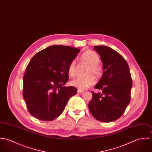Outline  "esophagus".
I'll return each instance as SVG.
<instances>
[{
	"mask_svg": "<svg viewBox=\"0 0 152 152\" xmlns=\"http://www.w3.org/2000/svg\"><path fill=\"white\" fill-rule=\"evenodd\" d=\"M77 92H78V93H83V92H84V91L83 90H81V89H78V91H77Z\"/></svg>",
	"mask_w": 152,
	"mask_h": 152,
	"instance_id": "obj_1",
	"label": "esophagus"
}]
</instances>
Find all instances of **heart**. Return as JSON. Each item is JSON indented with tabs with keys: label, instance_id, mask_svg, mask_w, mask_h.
<instances>
[{
	"label": "heart",
	"instance_id": "heart-1",
	"mask_svg": "<svg viewBox=\"0 0 152 152\" xmlns=\"http://www.w3.org/2000/svg\"><path fill=\"white\" fill-rule=\"evenodd\" d=\"M82 63L89 65L87 75L93 74L96 77H99L102 74V69L98 65L99 63V57L95 51L88 50L84 53L80 57ZM75 62H71L68 68V74L71 77L75 75ZM95 83L94 76L89 75L84 78H77L70 82V84L81 90L87 89L89 87L93 86Z\"/></svg>",
	"mask_w": 152,
	"mask_h": 152
}]
</instances>
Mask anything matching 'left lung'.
Wrapping results in <instances>:
<instances>
[{"label":"left lung","mask_w":152,"mask_h":152,"mask_svg":"<svg viewBox=\"0 0 152 152\" xmlns=\"http://www.w3.org/2000/svg\"><path fill=\"white\" fill-rule=\"evenodd\" d=\"M100 56L103 64V74L95 86L101 90L91 92L92 98L88 108L97 120L110 122L119 118L130 101L132 80L129 65L116 51L105 45L94 48Z\"/></svg>","instance_id":"1"}]
</instances>
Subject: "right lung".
<instances>
[{"label": "right lung", "instance_id": "right-lung-1", "mask_svg": "<svg viewBox=\"0 0 152 152\" xmlns=\"http://www.w3.org/2000/svg\"><path fill=\"white\" fill-rule=\"evenodd\" d=\"M80 50L69 46L51 45L31 59L23 77V97L30 113L51 121L63 112L77 89L64 87L69 79L68 68Z\"/></svg>", "mask_w": 152, "mask_h": 152}]
</instances>
